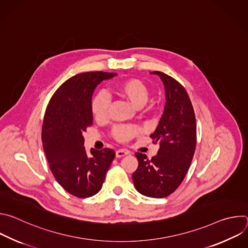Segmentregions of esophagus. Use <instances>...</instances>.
<instances>
[{"label":"esophagus","mask_w":248,"mask_h":248,"mask_svg":"<svg viewBox=\"0 0 248 248\" xmlns=\"http://www.w3.org/2000/svg\"><path fill=\"white\" fill-rule=\"evenodd\" d=\"M127 154H128V151L124 150V149H120V150L116 151V157L117 158H122V157H124V156H125Z\"/></svg>","instance_id":"obj_1"}]
</instances>
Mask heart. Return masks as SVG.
I'll return each mask as SVG.
<instances>
[{
	"label": "heart",
	"mask_w": 248,
	"mask_h": 248,
	"mask_svg": "<svg viewBox=\"0 0 248 248\" xmlns=\"http://www.w3.org/2000/svg\"><path fill=\"white\" fill-rule=\"evenodd\" d=\"M114 93L128 102L134 109H140L148 102L150 91L148 86L138 78L124 79L113 87ZM110 98L105 93H98L91 101V113L96 121L102 122L108 118ZM140 128L131 125H117L112 130L113 137L119 142H127L140 133Z\"/></svg>",
	"instance_id": "heart-1"
}]
</instances>
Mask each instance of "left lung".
Returning a JSON list of instances; mask_svg holds the SVG:
<instances>
[{
    "instance_id": "left-lung-1",
    "label": "left lung",
    "mask_w": 248,
    "mask_h": 248,
    "mask_svg": "<svg viewBox=\"0 0 248 248\" xmlns=\"http://www.w3.org/2000/svg\"><path fill=\"white\" fill-rule=\"evenodd\" d=\"M152 74L160 77L166 91L163 116L150 135L160 147L151 160L145 154L135 153L138 168L132 181L142 195L164 198L180 186L189 169L196 146V121L185 87L164 73Z\"/></svg>"
}]
</instances>
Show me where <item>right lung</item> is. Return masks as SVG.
<instances>
[{
  "mask_svg": "<svg viewBox=\"0 0 248 248\" xmlns=\"http://www.w3.org/2000/svg\"><path fill=\"white\" fill-rule=\"evenodd\" d=\"M117 74L91 72L64 81L52 96L42 126V143L51 171L61 186L74 196L87 198L102 188L114 158L109 148L87 155L83 132L93 124L92 94L103 80Z\"/></svg>",
  "mask_w": 248,
  "mask_h": 248,
  "instance_id": "1",
  "label": "right lung"
}]
</instances>
